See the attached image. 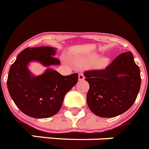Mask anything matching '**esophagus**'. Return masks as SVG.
<instances>
[{"label": "esophagus", "mask_w": 149, "mask_h": 149, "mask_svg": "<svg viewBox=\"0 0 149 149\" xmlns=\"http://www.w3.org/2000/svg\"><path fill=\"white\" fill-rule=\"evenodd\" d=\"M84 79H85V77H84V74L83 73H80L78 75V80L79 81H84Z\"/></svg>", "instance_id": "1"}]
</instances>
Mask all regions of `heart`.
<instances>
[{
  "mask_svg": "<svg viewBox=\"0 0 149 149\" xmlns=\"http://www.w3.org/2000/svg\"><path fill=\"white\" fill-rule=\"evenodd\" d=\"M97 59V55L96 54H93L90 55L89 56H86V58H84L83 60V63L84 64H86V65H90V64H93L95 60ZM108 63V60L105 57H102V58L98 59L95 63V66L97 68H104L105 66H107Z\"/></svg>",
  "mask_w": 149,
  "mask_h": 149,
  "instance_id": "heart-1",
  "label": "heart"
}]
</instances>
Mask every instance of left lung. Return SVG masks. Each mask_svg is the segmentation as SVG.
I'll list each match as a JSON object with an SVG mask.
<instances>
[{"instance_id": "8db88e82", "label": "left lung", "mask_w": 149, "mask_h": 149, "mask_svg": "<svg viewBox=\"0 0 149 149\" xmlns=\"http://www.w3.org/2000/svg\"><path fill=\"white\" fill-rule=\"evenodd\" d=\"M89 83L88 107L100 117L121 115L136 101L141 85L140 70L131 51L125 52L105 69L84 72Z\"/></svg>"}]
</instances>
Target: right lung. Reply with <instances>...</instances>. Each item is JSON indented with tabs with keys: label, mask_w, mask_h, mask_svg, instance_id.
Wrapping results in <instances>:
<instances>
[{
	"label": "right lung",
	"mask_w": 149,
	"mask_h": 149,
	"mask_svg": "<svg viewBox=\"0 0 149 149\" xmlns=\"http://www.w3.org/2000/svg\"><path fill=\"white\" fill-rule=\"evenodd\" d=\"M56 48L48 46L27 48L18 54L8 74L7 88L18 108L32 118L53 116L61 108L65 94L78 81V74L63 76L51 66L60 61L54 56ZM37 61L48 68L36 76L28 66Z\"/></svg>",
	"instance_id": "1"
}]
</instances>
